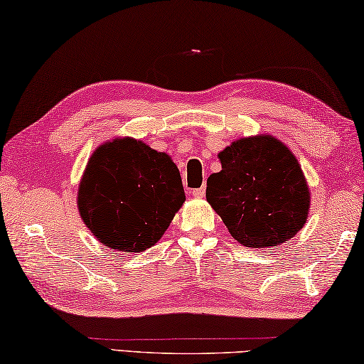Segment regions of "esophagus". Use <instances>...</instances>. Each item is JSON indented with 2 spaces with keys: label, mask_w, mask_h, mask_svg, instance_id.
I'll return each mask as SVG.
<instances>
[{
  "label": "esophagus",
  "mask_w": 364,
  "mask_h": 364,
  "mask_svg": "<svg viewBox=\"0 0 364 364\" xmlns=\"http://www.w3.org/2000/svg\"><path fill=\"white\" fill-rule=\"evenodd\" d=\"M206 193V188L205 187H200V188H195L193 190V196H196V198H203Z\"/></svg>",
  "instance_id": "34e87169"
}]
</instances>
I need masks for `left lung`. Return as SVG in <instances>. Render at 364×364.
I'll list each match as a JSON object with an SVG mask.
<instances>
[{
  "instance_id": "8db88e82",
  "label": "left lung",
  "mask_w": 364,
  "mask_h": 364,
  "mask_svg": "<svg viewBox=\"0 0 364 364\" xmlns=\"http://www.w3.org/2000/svg\"><path fill=\"white\" fill-rule=\"evenodd\" d=\"M223 169L208 177L206 200L238 243L276 247L299 234L309 211L301 166L272 135L238 139L218 154Z\"/></svg>"
}]
</instances>
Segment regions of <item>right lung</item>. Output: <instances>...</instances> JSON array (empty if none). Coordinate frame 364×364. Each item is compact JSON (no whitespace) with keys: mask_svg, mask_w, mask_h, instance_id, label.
Wrapping results in <instances>:
<instances>
[{"mask_svg":"<svg viewBox=\"0 0 364 364\" xmlns=\"http://www.w3.org/2000/svg\"><path fill=\"white\" fill-rule=\"evenodd\" d=\"M186 201L169 154L117 136L100 145L83 172L77 206L101 245L126 253L156 243Z\"/></svg>","mask_w":364,"mask_h":364,"instance_id":"add662e5","label":"right lung"}]
</instances>
